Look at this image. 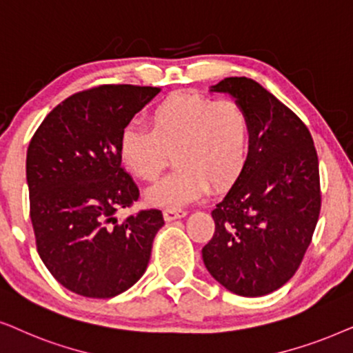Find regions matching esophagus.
<instances>
[{"mask_svg":"<svg viewBox=\"0 0 353 353\" xmlns=\"http://www.w3.org/2000/svg\"><path fill=\"white\" fill-rule=\"evenodd\" d=\"M187 214V211L181 210V208H168L164 210V219L166 221H174V219H179V218H184V216Z\"/></svg>","mask_w":353,"mask_h":353,"instance_id":"obj_1","label":"esophagus"}]
</instances>
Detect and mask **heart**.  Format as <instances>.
<instances>
[{"instance_id": "b5f03b06", "label": "heart", "mask_w": 353, "mask_h": 353, "mask_svg": "<svg viewBox=\"0 0 353 353\" xmlns=\"http://www.w3.org/2000/svg\"><path fill=\"white\" fill-rule=\"evenodd\" d=\"M148 124L150 130L135 125L122 130L119 158L135 177L154 181L172 153L176 169L150 187V203L168 208L190 203L206 185L213 190L229 187L245 168L252 130L237 101L174 93L150 111Z\"/></svg>"}]
</instances>
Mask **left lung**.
I'll list each match as a JSON object with an SVG mask.
<instances>
[{
	"label": "left lung",
	"instance_id": "obj_1",
	"mask_svg": "<svg viewBox=\"0 0 353 353\" xmlns=\"http://www.w3.org/2000/svg\"><path fill=\"white\" fill-rule=\"evenodd\" d=\"M228 93L250 119L245 168L214 206V234L201 250L210 274L242 297L288 283L312 242L321 210L313 139L300 117L260 83L228 77L210 88Z\"/></svg>",
	"mask_w": 353,
	"mask_h": 353
}]
</instances>
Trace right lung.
<instances>
[{
    "instance_id": "obj_1",
    "label": "right lung",
    "mask_w": 353,
    "mask_h": 353,
    "mask_svg": "<svg viewBox=\"0 0 353 353\" xmlns=\"http://www.w3.org/2000/svg\"><path fill=\"white\" fill-rule=\"evenodd\" d=\"M161 88L101 85L59 103L32 137L26 174L30 219L41 261L61 285L83 297L111 299L142 278L159 210L117 221L139 200L121 166L119 137Z\"/></svg>"
}]
</instances>
